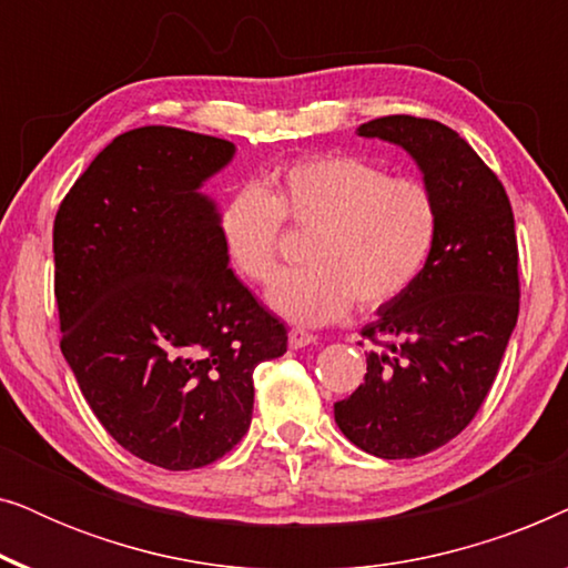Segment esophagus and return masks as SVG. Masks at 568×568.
I'll list each match as a JSON object with an SVG mask.
<instances>
[{
	"label": "esophagus",
	"instance_id": "34e87169",
	"mask_svg": "<svg viewBox=\"0 0 568 568\" xmlns=\"http://www.w3.org/2000/svg\"><path fill=\"white\" fill-rule=\"evenodd\" d=\"M317 336H313V333L302 331V328H292L290 331V348H305L310 344H315Z\"/></svg>",
	"mask_w": 568,
	"mask_h": 568
}]
</instances>
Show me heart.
I'll use <instances>...</instances> for the list:
<instances>
[{"mask_svg":"<svg viewBox=\"0 0 568 568\" xmlns=\"http://www.w3.org/2000/svg\"><path fill=\"white\" fill-rule=\"evenodd\" d=\"M282 222L310 232L307 266L278 278L268 305L300 325L338 321L354 300L364 310L398 300L422 276L439 230L422 183L346 154L305 158L278 168L271 191L240 185L224 201L220 240L247 284H271L278 274Z\"/></svg>","mask_w":568,"mask_h":568,"instance_id":"b5f03b06","label":"heart"}]
</instances>
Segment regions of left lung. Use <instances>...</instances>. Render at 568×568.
<instances>
[{"label":"left lung","mask_w":568,"mask_h":568,"mask_svg":"<svg viewBox=\"0 0 568 568\" xmlns=\"http://www.w3.org/2000/svg\"><path fill=\"white\" fill-rule=\"evenodd\" d=\"M359 136L403 146L439 214L422 276L362 328L375 344L364 383L333 406L346 439L403 460L455 439L491 390L519 315L515 214L494 170L445 123L385 115Z\"/></svg>","instance_id":"8db88e82"}]
</instances>
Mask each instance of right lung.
Listing matches in <instances>:
<instances>
[{"mask_svg": "<svg viewBox=\"0 0 568 568\" xmlns=\"http://www.w3.org/2000/svg\"><path fill=\"white\" fill-rule=\"evenodd\" d=\"M235 154L173 126L115 136L53 220L61 354L123 449L165 470L220 460L253 416V369L286 328L230 268L201 183Z\"/></svg>", "mask_w": 568, "mask_h": 568, "instance_id": "obj_1", "label": "right lung"}]
</instances>
